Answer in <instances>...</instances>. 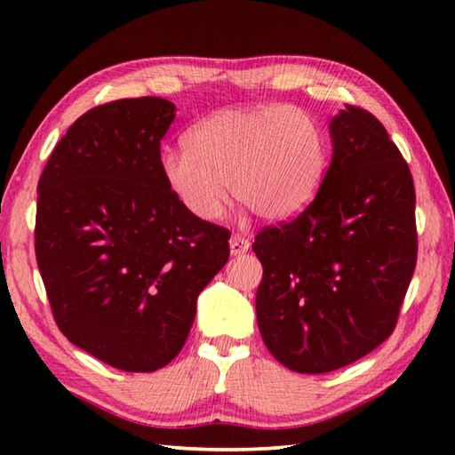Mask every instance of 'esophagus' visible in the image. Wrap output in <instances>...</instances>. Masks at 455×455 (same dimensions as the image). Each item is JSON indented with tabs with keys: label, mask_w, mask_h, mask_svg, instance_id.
Instances as JSON below:
<instances>
[{
	"label": "esophagus",
	"mask_w": 455,
	"mask_h": 455,
	"mask_svg": "<svg viewBox=\"0 0 455 455\" xmlns=\"http://www.w3.org/2000/svg\"><path fill=\"white\" fill-rule=\"evenodd\" d=\"M228 244H230V255H235V257H236V255H243V252L249 251V246H251V243L246 241V238L238 236V235L230 236Z\"/></svg>",
	"instance_id": "34e87169"
}]
</instances>
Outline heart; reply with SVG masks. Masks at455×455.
<instances>
[{
  "instance_id": "1",
  "label": "heart",
  "mask_w": 455,
  "mask_h": 455,
  "mask_svg": "<svg viewBox=\"0 0 455 455\" xmlns=\"http://www.w3.org/2000/svg\"><path fill=\"white\" fill-rule=\"evenodd\" d=\"M327 142L297 106H230L188 130L184 150H166L160 172L192 217L217 220L233 198L265 220L301 212L325 174Z\"/></svg>"
}]
</instances>
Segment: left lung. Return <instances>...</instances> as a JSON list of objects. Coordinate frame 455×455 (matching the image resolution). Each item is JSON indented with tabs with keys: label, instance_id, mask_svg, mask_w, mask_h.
<instances>
[{
	"label": "left lung",
	"instance_id": "8db88e82",
	"mask_svg": "<svg viewBox=\"0 0 455 455\" xmlns=\"http://www.w3.org/2000/svg\"><path fill=\"white\" fill-rule=\"evenodd\" d=\"M329 132L333 158L309 206L252 243L263 341L309 375L349 365L394 333L418 260L413 179L387 130L347 104Z\"/></svg>",
	"mask_w": 455,
	"mask_h": 455
}]
</instances>
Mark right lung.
Listing matches in <instances>:
<instances>
[{"mask_svg": "<svg viewBox=\"0 0 455 455\" xmlns=\"http://www.w3.org/2000/svg\"><path fill=\"white\" fill-rule=\"evenodd\" d=\"M176 106L128 98L68 128L37 182L36 259L58 327L130 373L179 355L228 230L184 209L160 172Z\"/></svg>", "mask_w": 455, "mask_h": 455, "instance_id": "add662e5", "label": "right lung"}]
</instances>
